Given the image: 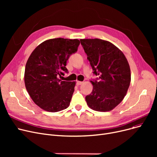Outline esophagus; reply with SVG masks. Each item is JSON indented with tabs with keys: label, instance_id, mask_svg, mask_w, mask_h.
Instances as JSON below:
<instances>
[{
	"label": "esophagus",
	"instance_id": "1",
	"mask_svg": "<svg viewBox=\"0 0 157 157\" xmlns=\"http://www.w3.org/2000/svg\"><path fill=\"white\" fill-rule=\"evenodd\" d=\"M83 82H82V81H76V85H81L83 84Z\"/></svg>",
	"mask_w": 157,
	"mask_h": 157
}]
</instances>
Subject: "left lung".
<instances>
[{"instance_id": "left-lung-1", "label": "left lung", "mask_w": 157, "mask_h": 157, "mask_svg": "<svg viewBox=\"0 0 157 157\" xmlns=\"http://www.w3.org/2000/svg\"><path fill=\"white\" fill-rule=\"evenodd\" d=\"M87 59L98 78L91 81L93 90L85 99L90 108L105 112L114 109L125 97L131 75L127 60L112 43L99 39H80Z\"/></svg>"}]
</instances>
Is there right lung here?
Instances as JSON below:
<instances>
[{
  "label": "right lung",
  "instance_id": "right-lung-1",
  "mask_svg": "<svg viewBox=\"0 0 157 157\" xmlns=\"http://www.w3.org/2000/svg\"><path fill=\"white\" fill-rule=\"evenodd\" d=\"M79 44L78 39H52L31 53L25 70V84L32 99L40 108L58 112L68 108L76 83L59 78L68 73L67 61L77 52Z\"/></svg>",
  "mask_w": 157,
  "mask_h": 157
}]
</instances>
